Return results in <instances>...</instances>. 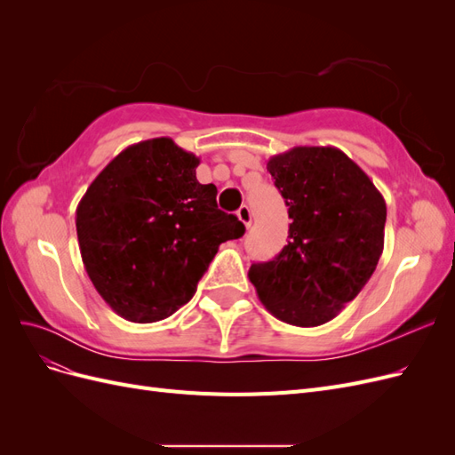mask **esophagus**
I'll use <instances>...</instances> for the list:
<instances>
[{
	"instance_id": "esophagus-1",
	"label": "esophagus",
	"mask_w": 455,
	"mask_h": 455,
	"mask_svg": "<svg viewBox=\"0 0 455 455\" xmlns=\"http://www.w3.org/2000/svg\"><path fill=\"white\" fill-rule=\"evenodd\" d=\"M237 218L241 220V222H243V226H244V228H251V224H252V212H251L249 206L243 204L241 209L237 211Z\"/></svg>"
}]
</instances>
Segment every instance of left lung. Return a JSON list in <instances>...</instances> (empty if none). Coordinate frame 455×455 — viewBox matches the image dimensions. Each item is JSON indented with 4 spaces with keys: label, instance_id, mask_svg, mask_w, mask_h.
I'll return each instance as SVG.
<instances>
[{
    "label": "left lung",
    "instance_id": "1",
    "mask_svg": "<svg viewBox=\"0 0 455 455\" xmlns=\"http://www.w3.org/2000/svg\"><path fill=\"white\" fill-rule=\"evenodd\" d=\"M288 206V244L249 279L266 309L319 326L356 298L383 252L387 206L368 174L334 146H296L267 161Z\"/></svg>",
    "mask_w": 455,
    "mask_h": 455
}]
</instances>
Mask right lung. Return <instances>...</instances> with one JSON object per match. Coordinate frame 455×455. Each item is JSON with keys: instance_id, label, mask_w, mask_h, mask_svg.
<instances>
[{"instance_id": "right-lung-1", "label": "right lung", "mask_w": 455, "mask_h": 455, "mask_svg": "<svg viewBox=\"0 0 455 455\" xmlns=\"http://www.w3.org/2000/svg\"><path fill=\"white\" fill-rule=\"evenodd\" d=\"M199 157L161 136L109 161L81 197L76 228L96 292L123 319L156 323L194 298L218 246L244 226L199 184Z\"/></svg>"}]
</instances>
